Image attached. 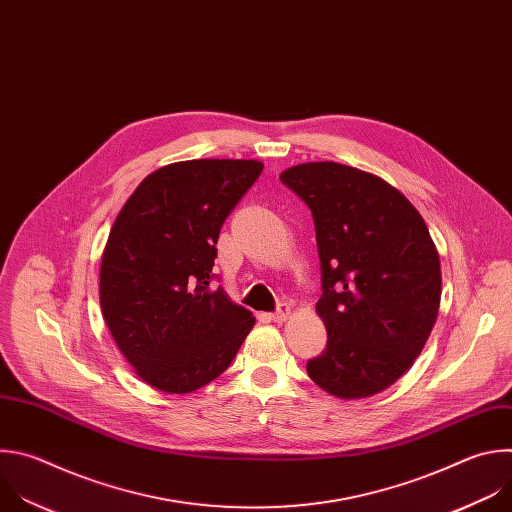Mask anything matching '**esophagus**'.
Returning a JSON list of instances; mask_svg holds the SVG:
<instances>
[{"label": "esophagus", "instance_id": "1", "mask_svg": "<svg viewBox=\"0 0 512 512\" xmlns=\"http://www.w3.org/2000/svg\"><path fill=\"white\" fill-rule=\"evenodd\" d=\"M288 315H290V306H288L286 302H280L278 309H276L274 313H270V319H272L274 323H282V321H286Z\"/></svg>", "mask_w": 512, "mask_h": 512}]
</instances>
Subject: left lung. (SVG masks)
<instances>
[{
  "label": "left lung",
  "instance_id": "1",
  "mask_svg": "<svg viewBox=\"0 0 512 512\" xmlns=\"http://www.w3.org/2000/svg\"><path fill=\"white\" fill-rule=\"evenodd\" d=\"M280 181L309 206L321 260L317 313L329 339L306 371L341 399L375 395L412 367L438 317L428 226L395 187L349 165L302 163Z\"/></svg>",
  "mask_w": 512,
  "mask_h": 512
}]
</instances>
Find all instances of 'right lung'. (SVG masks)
Returning a JSON list of instances; mask_svg holds the SVG:
<instances>
[{"label":"right lung","mask_w":512,"mask_h":512,"mask_svg":"<svg viewBox=\"0 0 512 512\" xmlns=\"http://www.w3.org/2000/svg\"><path fill=\"white\" fill-rule=\"evenodd\" d=\"M252 159H193L147 175L127 199L100 264V309L137 375L189 393L222 375L254 327L212 288L226 218L262 173Z\"/></svg>","instance_id":"1"}]
</instances>
